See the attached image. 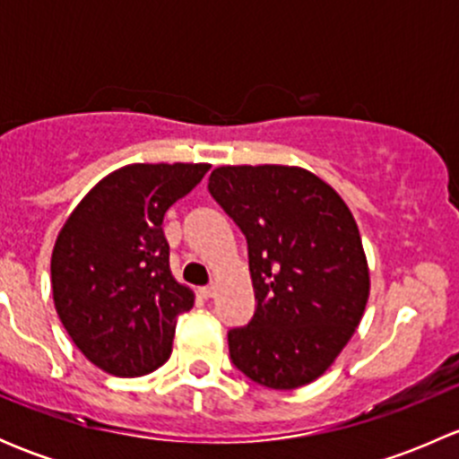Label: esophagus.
Segmentation results:
<instances>
[{
	"label": "esophagus",
	"mask_w": 459,
	"mask_h": 459,
	"mask_svg": "<svg viewBox=\"0 0 459 459\" xmlns=\"http://www.w3.org/2000/svg\"><path fill=\"white\" fill-rule=\"evenodd\" d=\"M200 295H202V298L204 299H211L212 298V295H215V286H204V289H200Z\"/></svg>",
	"instance_id": "34e87169"
}]
</instances>
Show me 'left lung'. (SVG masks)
<instances>
[{
  "instance_id": "1",
  "label": "left lung",
  "mask_w": 459,
  "mask_h": 459,
  "mask_svg": "<svg viewBox=\"0 0 459 459\" xmlns=\"http://www.w3.org/2000/svg\"><path fill=\"white\" fill-rule=\"evenodd\" d=\"M208 191L247 235L255 316L229 331L230 359L262 386L324 375L353 337L371 290L346 202L299 166H220Z\"/></svg>"
}]
</instances>
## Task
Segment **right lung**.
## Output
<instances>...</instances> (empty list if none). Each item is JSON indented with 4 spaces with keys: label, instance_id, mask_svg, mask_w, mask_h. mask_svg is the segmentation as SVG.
Listing matches in <instances>:
<instances>
[{
    "label": "right lung",
    "instance_id": "right-lung-1",
    "mask_svg": "<svg viewBox=\"0 0 459 459\" xmlns=\"http://www.w3.org/2000/svg\"><path fill=\"white\" fill-rule=\"evenodd\" d=\"M211 164H128L95 184L68 215L50 257L53 302L88 362L140 377L170 358L178 316L195 293L169 266L164 212Z\"/></svg>",
    "mask_w": 459,
    "mask_h": 459
}]
</instances>
